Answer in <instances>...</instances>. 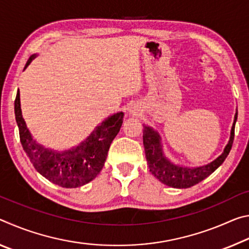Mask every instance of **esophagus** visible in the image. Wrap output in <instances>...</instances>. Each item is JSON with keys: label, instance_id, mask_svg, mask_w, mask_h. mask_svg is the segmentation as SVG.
<instances>
[{"label": "esophagus", "instance_id": "34e87169", "mask_svg": "<svg viewBox=\"0 0 249 249\" xmlns=\"http://www.w3.org/2000/svg\"><path fill=\"white\" fill-rule=\"evenodd\" d=\"M129 113L132 115H138V113H140V109H138L136 107H133L132 108L129 109Z\"/></svg>", "mask_w": 249, "mask_h": 249}]
</instances>
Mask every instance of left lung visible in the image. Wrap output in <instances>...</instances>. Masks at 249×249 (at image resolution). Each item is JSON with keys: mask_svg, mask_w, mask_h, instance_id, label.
Listing matches in <instances>:
<instances>
[{"mask_svg": "<svg viewBox=\"0 0 249 249\" xmlns=\"http://www.w3.org/2000/svg\"><path fill=\"white\" fill-rule=\"evenodd\" d=\"M236 121H237V112H236L234 123L233 126H231L229 144L226 145L222 155L218 156L212 162L201 167H183L175 165L174 162H171L163 155L161 138H160L159 134L149 127V126L144 125L142 142H144L145 155L147 163H148L149 167V171L160 182L168 185V187L177 189H187L201 182L202 180L208 178L212 172L215 171L224 162L227 155L230 154L234 141Z\"/></svg>", "mask_w": 249, "mask_h": 249, "instance_id": "1", "label": "left lung"}]
</instances>
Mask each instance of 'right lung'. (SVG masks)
Returning <instances> with one entry per match:
<instances>
[{
  "mask_svg": "<svg viewBox=\"0 0 249 249\" xmlns=\"http://www.w3.org/2000/svg\"><path fill=\"white\" fill-rule=\"evenodd\" d=\"M36 54L29 57L25 68ZM15 119L18 126L20 144L33 166L50 182L62 188H78L93 180L100 174L113 140L120 132L124 113L120 112L105 119L89 137L72 149L56 151L45 148L33 140L23 119L19 92L14 103Z\"/></svg>",
  "mask_w": 249,
  "mask_h": 249,
  "instance_id": "add662e5",
  "label": "right lung"
}]
</instances>
